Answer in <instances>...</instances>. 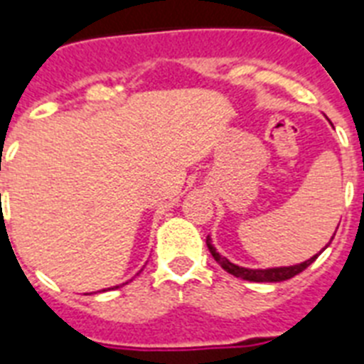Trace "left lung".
<instances>
[{"mask_svg": "<svg viewBox=\"0 0 364 364\" xmlns=\"http://www.w3.org/2000/svg\"><path fill=\"white\" fill-rule=\"evenodd\" d=\"M333 240V238H331ZM208 243V249H210V253L213 255V259L221 264L223 270H227L228 274H232L236 277H242L245 282H257V283H274V282H285V279H291L294 277L296 274H300L302 270H306L308 266L317 259V255H314L311 259L304 260V262H300V264H293V266H276V268H243V266L234 264L227 257H223L215 247H213V243H211V238L208 236L205 240ZM321 253V251H319Z\"/></svg>", "mask_w": 364, "mask_h": 364, "instance_id": "1", "label": "left lung"}]
</instances>
